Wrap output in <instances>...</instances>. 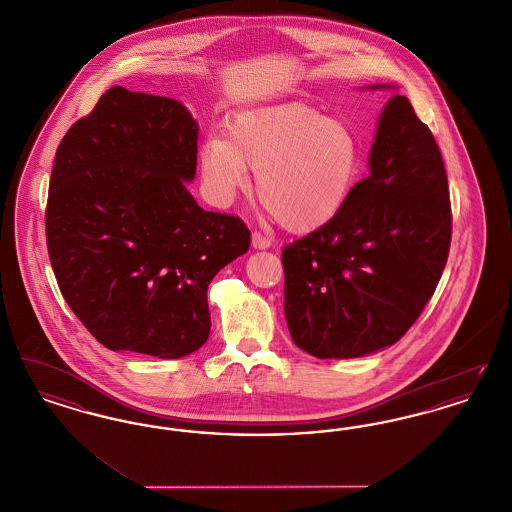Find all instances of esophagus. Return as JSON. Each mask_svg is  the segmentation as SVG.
<instances>
[{
    "label": "esophagus",
    "instance_id": "obj_1",
    "mask_svg": "<svg viewBox=\"0 0 512 512\" xmlns=\"http://www.w3.org/2000/svg\"><path fill=\"white\" fill-rule=\"evenodd\" d=\"M251 244H253V247L255 249H267V247H270L272 245V240L268 238L267 234H263V232H253L251 234Z\"/></svg>",
    "mask_w": 512,
    "mask_h": 512
}]
</instances>
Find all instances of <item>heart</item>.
Returning a JSON list of instances; mask_svg holds the SVG:
<instances>
[{
  "label": "heart",
  "instance_id": "1",
  "mask_svg": "<svg viewBox=\"0 0 512 512\" xmlns=\"http://www.w3.org/2000/svg\"><path fill=\"white\" fill-rule=\"evenodd\" d=\"M201 174L215 201L228 203L249 186L268 215L293 232H311L345 205L361 165L353 130L301 103L236 115L226 140L201 146Z\"/></svg>",
  "mask_w": 512,
  "mask_h": 512
}]
</instances>
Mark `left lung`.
<instances>
[{"label": "left lung", "mask_w": 512, "mask_h": 512, "mask_svg": "<svg viewBox=\"0 0 512 512\" xmlns=\"http://www.w3.org/2000/svg\"><path fill=\"white\" fill-rule=\"evenodd\" d=\"M451 228L438 144L411 101L393 96L370 174L334 219L282 249L293 343L317 359H353L401 340L436 292Z\"/></svg>", "instance_id": "obj_1"}]
</instances>
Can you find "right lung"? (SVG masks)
Segmentation results:
<instances>
[{
  "label": "right lung",
  "mask_w": 512,
  "mask_h": 512,
  "mask_svg": "<svg viewBox=\"0 0 512 512\" xmlns=\"http://www.w3.org/2000/svg\"><path fill=\"white\" fill-rule=\"evenodd\" d=\"M197 124L176 99L107 90L63 136L46 242L59 290L111 351L178 359L211 330L207 288L251 244L244 220L195 203Z\"/></svg>",
  "instance_id": "obj_1"
}]
</instances>
